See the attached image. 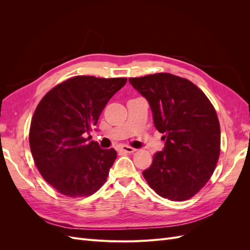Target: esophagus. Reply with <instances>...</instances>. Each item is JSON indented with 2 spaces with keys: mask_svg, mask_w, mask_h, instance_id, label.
Masks as SVG:
<instances>
[{
  "mask_svg": "<svg viewBox=\"0 0 250 250\" xmlns=\"http://www.w3.org/2000/svg\"><path fill=\"white\" fill-rule=\"evenodd\" d=\"M135 150H137V149H134V148L129 147V146H123L122 148H121V151H123V152H126V153H133Z\"/></svg>",
  "mask_w": 250,
  "mask_h": 250,
  "instance_id": "esophagus-1",
  "label": "esophagus"
}]
</instances>
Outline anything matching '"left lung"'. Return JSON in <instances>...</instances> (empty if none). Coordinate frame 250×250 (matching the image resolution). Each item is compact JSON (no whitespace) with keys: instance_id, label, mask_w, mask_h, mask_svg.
I'll return each instance as SVG.
<instances>
[{"instance_id":"8db88e82","label":"left lung","mask_w":250,"mask_h":250,"mask_svg":"<svg viewBox=\"0 0 250 250\" xmlns=\"http://www.w3.org/2000/svg\"><path fill=\"white\" fill-rule=\"evenodd\" d=\"M146 98L163 151L143 175L156 194L183 201L197 193L213 174L220 154V125L213 104L188 79L169 73L129 78Z\"/></svg>"}]
</instances>
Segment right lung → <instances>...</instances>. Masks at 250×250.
Returning <instances> with one entry per match:
<instances>
[{
	"instance_id": "obj_1",
	"label": "right lung",
	"mask_w": 250,
	"mask_h": 250,
	"mask_svg": "<svg viewBox=\"0 0 250 250\" xmlns=\"http://www.w3.org/2000/svg\"><path fill=\"white\" fill-rule=\"evenodd\" d=\"M126 81L76 76L53 87L37 105L30 126V149L42 176L59 193L89 196L106 180L116 150L102 149L85 137Z\"/></svg>"
}]
</instances>
